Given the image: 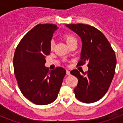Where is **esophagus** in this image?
Listing matches in <instances>:
<instances>
[{
  "instance_id": "34e87169",
  "label": "esophagus",
  "mask_w": 123,
  "mask_h": 123,
  "mask_svg": "<svg viewBox=\"0 0 123 123\" xmlns=\"http://www.w3.org/2000/svg\"><path fill=\"white\" fill-rule=\"evenodd\" d=\"M66 74H67V75H70L71 73H70V71L68 70H66Z\"/></svg>"
}]
</instances>
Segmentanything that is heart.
<instances>
[{
  "label": "heart",
  "mask_w": 123,
  "mask_h": 123,
  "mask_svg": "<svg viewBox=\"0 0 123 123\" xmlns=\"http://www.w3.org/2000/svg\"><path fill=\"white\" fill-rule=\"evenodd\" d=\"M64 38L66 42V43L68 45L71 44V43H73V42H76V39L74 37H73L71 35H69V34H66L64 36ZM54 42H51L50 43V49L52 50L54 49Z\"/></svg>",
  "instance_id": "b5f03b06"
}]
</instances>
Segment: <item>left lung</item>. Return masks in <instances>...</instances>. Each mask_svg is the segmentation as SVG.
<instances>
[{
    "instance_id": "obj_1",
    "label": "left lung",
    "mask_w": 123,
    "mask_h": 123,
    "mask_svg": "<svg viewBox=\"0 0 123 123\" xmlns=\"http://www.w3.org/2000/svg\"><path fill=\"white\" fill-rule=\"evenodd\" d=\"M80 37L82 42L78 65L88 62V70L82 73L77 69L71 74L78 80L74 89L75 97L84 103H93L103 97L115 73L116 58L110 43L101 31L88 25H66Z\"/></svg>"
}]
</instances>
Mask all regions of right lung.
<instances>
[{"mask_svg": "<svg viewBox=\"0 0 123 123\" xmlns=\"http://www.w3.org/2000/svg\"><path fill=\"white\" fill-rule=\"evenodd\" d=\"M55 25L39 24L24 36L15 50L13 66L19 88L24 96L37 105H47L56 99L66 75L63 68L49 71L45 57L50 54Z\"/></svg>", "mask_w": 123, "mask_h": 123, "instance_id": "1", "label": "right lung"}]
</instances>
